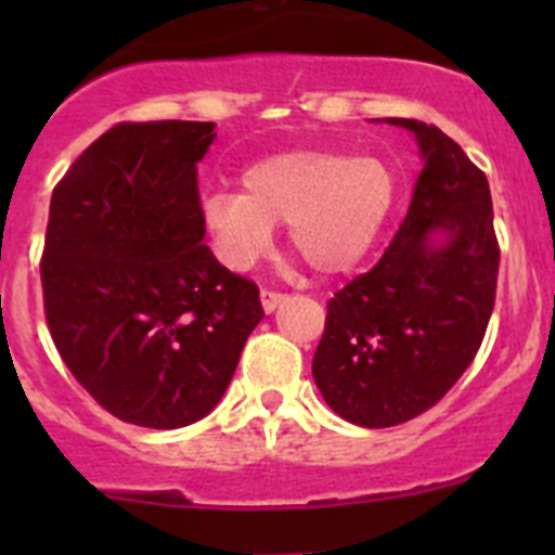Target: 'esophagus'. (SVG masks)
<instances>
[{"label": "esophagus", "instance_id": "esophagus-1", "mask_svg": "<svg viewBox=\"0 0 555 555\" xmlns=\"http://www.w3.org/2000/svg\"><path fill=\"white\" fill-rule=\"evenodd\" d=\"M260 304H262V309H266V313H271V311H276L279 306L284 304V295L282 293H273V289H262V293H260Z\"/></svg>", "mask_w": 555, "mask_h": 555}]
</instances>
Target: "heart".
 I'll use <instances>...</instances> for the list:
<instances>
[{
	"label": "heart",
	"instance_id": "1",
	"mask_svg": "<svg viewBox=\"0 0 555 555\" xmlns=\"http://www.w3.org/2000/svg\"><path fill=\"white\" fill-rule=\"evenodd\" d=\"M395 198V169L376 155L293 150L257 160L244 171L242 193H209L201 211L236 271L255 266L273 225L287 222V242L311 271L344 273L382 236Z\"/></svg>",
	"mask_w": 555,
	"mask_h": 555
}]
</instances>
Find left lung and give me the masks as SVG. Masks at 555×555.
<instances>
[{"label": "left lung", "mask_w": 555, "mask_h": 555, "mask_svg": "<svg viewBox=\"0 0 555 555\" xmlns=\"http://www.w3.org/2000/svg\"><path fill=\"white\" fill-rule=\"evenodd\" d=\"M416 133L424 169L382 260L327 304L313 382L340 418L382 429L443 400L483 344L500 244L486 173L438 126Z\"/></svg>", "instance_id": "obj_1"}]
</instances>
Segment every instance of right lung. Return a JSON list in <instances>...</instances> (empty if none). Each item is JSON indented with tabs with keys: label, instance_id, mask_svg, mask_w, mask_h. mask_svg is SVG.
Masks as SVG:
<instances>
[{
	"label": "right lung",
	"instance_id": "1",
	"mask_svg": "<svg viewBox=\"0 0 555 555\" xmlns=\"http://www.w3.org/2000/svg\"><path fill=\"white\" fill-rule=\"evenodd\" d=\"M215 122H117L50 198L44 319L61 360L120 422L204 418L262 319L249 279L204 244L198 164Z\"/></svg>",
	"mask_w": 555,
	"mask_h": 555
}]
</instances>
